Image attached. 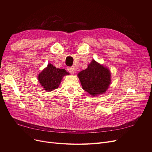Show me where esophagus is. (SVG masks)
Wrapping results in <instances>:
<instances>
[{"label":"esophagus","instance_id":"esophagus-1","mask_svg":"<svg viewBox=\"0 0 152 152\" xmlns=\"http://www.w3.org/2000/svg\"><path fill=\"white\" fill-rule=\"evenodd\" d=\"M67 70L70 73L73 74L75 71V68H71V67H68Z\"/></svg>","mask_w":152,"mask_h":152}]
</instances>
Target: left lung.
<instances>
[{
	"instance_id": "left-lung-1",
	"label": "left lung",
	"mask_w": 152,
	"mask_h": 152,
	"mask_svg": "<svg viewBox=\"0 0 152 152\" xmlns=\"http://www.w3.org/2000/svg\"><path fill=\"white\" fill-rule=\"evenodd\" d=\"M77 76L83 89L92 96L105 94L111 83L109 69L94 60L86 69L79 72Z\"/></svg>"
}]
</instances>
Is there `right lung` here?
Instances as JSON below:
<instances>
[{
  "instance_id": "1",
  "label": "right lung",
  "mask_w": 152,
  "mask_h": 152,
  "mask_svg": "<svg viewBox=\"0 0 152 152\" xmlns=\"http://www.w3.org/2000/svg\"><path fill=\"white\" fill-rule=\"evenodd\" d=\"M69 75L65 69L57 68L51 63H49L38 75L37 79L44 90L49 92L58 88L63 76Z\"/></svg>"
}]
</instances>
